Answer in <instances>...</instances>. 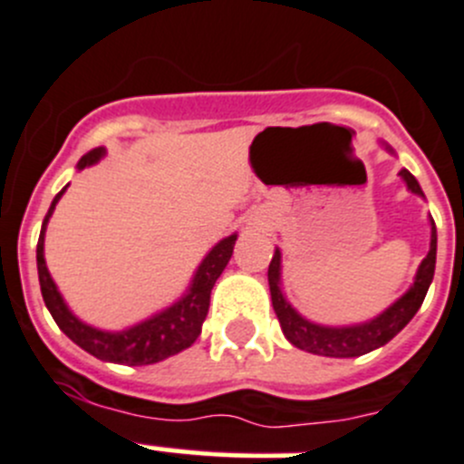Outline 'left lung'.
Listing matches in <instances>:
<instances>
[{
  "instance_id": "obj_1",
  "label": "left lung",
  "mask_w": 464,
  "mask_h": 464,
  "mask_svg": "<svg viewBox=\"0 0 464 464\" xmlns=\"http://www.w3.org/2000/svg\"><path fill=\"white\" fill-rule=\"evenodd\" d=\"M382 146L387 153L396 155L392 146L384 144V141ZM398 176L402 179V183L408 185L410 192L426 198L419 180L414 179L408 169H401ZM428 219H430V249H428L421 266L417 267L412 285L393 304H389L382 314H378L371 320H363V323L320 324L302 315L284 295V288H281V249L275 246V256H272L270 267H267V284H270L272 306H275V314L279 318L281 332H284L285 339L291 341L295 348L304 350V353L339 359L359 357V354H366L371 350H378L384 343H389L414 318V314L421 309L423 297H426L428 288L432 284L437 258V228L432 218Z\"/></svg>"
}]
</instances>
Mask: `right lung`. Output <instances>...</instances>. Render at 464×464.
<instances>
[{"mask_svg": "<svg viewBox=\"0 0 464 464\" xmlns=\"http://www.w3.org/2000/svg\"><path fill=\"white\" fill-rule=\"evenodd\" d=\"M107 150L93 149L77 162V171L86 167L101 162L105 158ZM62 189L52 201L50 210H47L45 219H43L41 236H38L36 245V266H38V281H41L43 302H45L47 311L52 314L54 323L59 324V330L86 350L93 357L102 359V362L123 363V366H146V363H158L162 359L173 357V354L183 353L185 348L194 343L201 334V324L208 315V306H210V291L224 267L228 266L233 256V245L237 240V233H231L228 237H222L218 245L212 246L210 252L203 256L198 263L197 272H194L192 281H189L188 291L179 297V300L169 304L167 309L158 311V314L149 315L146 320L137 324H130L125 330L110 332L98 330L93 324H86L84 320L77 318L71 309H68L66 300L56 288L54 279L50 276L45 263V231L47 222H50L52 212H54L56 203L63 197Z\"/></svg>", "mask_w": 464, "mask_h": 464, "instance_id": "add662e5", "label": "right lung"}]
</instances>
